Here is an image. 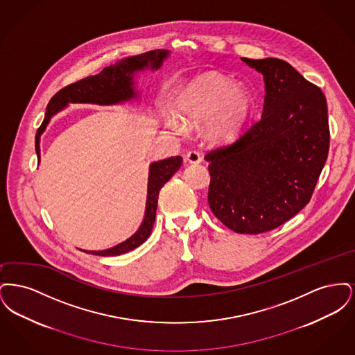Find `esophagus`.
I'll return each instance as SVG.
<instances>
[{"instance_id": "1", "label": "esophagus", "mask_w": 355, "mask_h": 355, "mask_svg": "<svg viewBox=\"0 0 355 355\" xmlns=\"http://www.w3.org/2000/svg\"><path fill=\"white\" fill-rule=\"evenodd\" d=\"M185 158L189 164H200L202 161V155L197 150H190V152L186 153Z\"/></svg>"}]
</instances>
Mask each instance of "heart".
<instances>
[{"instance_id": "obj_1", "label": "heart", "mask_w": 355, "mask_h": 355, "mask_svg": "<svg viewBox=\"0 0 355 355\" xmlns=\"http://www.w3.org/2000/svg\"><path fill=\"white\" fill-rule=\"evenodd\" d=\"M250 98L248 92L220 74H206L187 86L178 101V110L189 123L209 122V135L216 141L233 138L248 117ZM177 132L184 130V123L169 119Z\"/></svg>"}]
</instances>
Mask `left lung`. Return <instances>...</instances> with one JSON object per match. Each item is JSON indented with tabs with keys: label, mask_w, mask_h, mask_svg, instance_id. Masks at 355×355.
I'll use <instances>...</instances> for the list:
<instances>
[{
	"label": "left lung",
	"mask_w": 355,
	"mask_h": 355,
	"mask_svg": "<svg viewBox=\"0 0 355 355\" xmlns=\"http://www.w3.org/2000/svg\"><path fill=\"white\" fill-rule=\"evenodd\" d=\"M263 74L262 116L230 145L205 155L213 214L241 234L270 232L298 214L327 159L330 130L321 89L278 58H242Z\"/></svg>",
	"instance_id": "8db88e82"
}]
</instances>
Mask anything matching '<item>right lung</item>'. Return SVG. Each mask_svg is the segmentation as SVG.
I'll use <instances>...</instances> for the list:
<instances>
[{
  "mask_svg": "<svg viewBox=\"0 0 355 355\" xmlns=\"http://www.w3.org/2000/svg\"><path fill=\"white\" fill-rule=\"evenodd\" d=\"M169 55V51L159 49L150 51L144 54H138L129 57L123 61H119L116 65H110L102 69L101 73L96 76L86 77L74 84L68 85L57 92L48 103L44 122L37 130L35 135V153L40 161V135L45 130L49 123L51 116L65 107L68 103L83 102V103H98V105H114L119 102L129 101L137 98L133 89V74L137 70L150 68L157 70L162 65L164 60ZM182 157H170L166 159L153 162L149 170V184H148V201L144 222L133 236L126 241L121 242L117 246H113L106 250H83L85 253L93 255H119L135 250L139 245H142L152 233L153 225L155 220V211L158 203V194L161 187L165 185L173 174L181 168Z\"/></svg>",
  "mask_w": 355,
  "mask_h": 355,
  "instance_id": "1",
  "label": "right lung"
}]
</instances>
